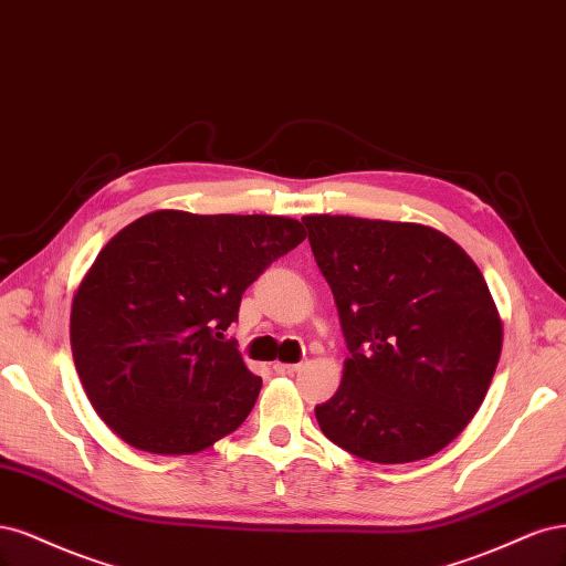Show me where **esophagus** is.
I'll return each mask as SVG.
<instances>
[{"mask_svg":"<svg viewBox=\"0 0 566 566\" xmlns=\"http://www.w3.org/2000/svg\"><path fill=\"white\" fill-rule=\"evenodd\" d=\"M275 369L277 374H282V376H291V374H296L298 369H301V364H286V361H275Z\"/></svg>","mask_w":566,"mask_h":566,"instance_id":"34e87169","label":"esophagus"}]
</instances>
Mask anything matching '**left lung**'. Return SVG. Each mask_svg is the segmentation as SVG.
Masks as SVG:
<instances>
[{
  "label": "left lung",
  "mask_w": 566,
  "mask_h": 566,
  "mask_svg": "<svg viewBox=\"0 0 566 566\" xmlns=\"http://www.w3.org/2000/svg\"><path fill=\"white\" fill-rule=\"evenodd\" d=\"M350 357L315 407L334 444L371 463L442 451L482 407L503 348L486 280L451 237L421 223L303 216Z\"/></svg>",
  "instance_id": "1"
}]
</instances>
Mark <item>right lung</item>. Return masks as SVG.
I'll return each instance as SVG.
<instances>
[{
	"mask_svg": "<svg viewBox=\"0 0 566 566\" xmlns=\"http://www.w3.org/2000/svg\"><path fill=\"white\" fill-rule=\"evenodd\" d=\"M305 240L286 216L161 209L122 228L80 282L70 345L91 407L134 449L184 455L244 423L263 380L223 332L247 286Z\"/></svg>",
	"mask_w": 566,
	"mask_h": 566,
	"instance_id": "obj_1",
	"label": "right lung"
}]
</instances>
